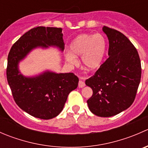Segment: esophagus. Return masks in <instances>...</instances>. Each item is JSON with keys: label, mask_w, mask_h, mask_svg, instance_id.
<instances>
[{"label": "esophagus", "mask_w": 148, "mask_h": 148, "mask_svg": "<svg viewBox=\"0 0 148 148\" xmlns=\"http://www.w3.org/2000/svg\"><path fill=\"white\" fill-rule=\"evenodd\" d=\"M84 86H85L84 82L82 81V80H79V87L82 88V87H84Z\"/></svg>", "instance_id": "1"}]
</instances>
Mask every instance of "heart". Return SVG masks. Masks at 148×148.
Wrapping results in <instances>:
<instances>
[{
  "instance_id": "heart-1",
  "label": "heart",
  "mask_w": 148,
  "mask_h": 148,
  "mask_svg": "<svg viewBox=\"0 0 148 148\" xmlns=\"http://www.w3.org/2000/svg\"><path fill=\"white\" fill-rule=\"evenodd\" d=\"M107 49V40L102 34H79L71 41V53H66L65 59L71 64H76V56H82L84 68L89 71H95L102 65Z\"/></svg>"
}]
</instances>
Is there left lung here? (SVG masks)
Returning <instances> with one entry per match:
<instances>
[{"label":"left lung","instance_id":"left-lung-1","mask_svg":"<svg viewBox=\"0 0 148 148\" xmlns=\"http://www.w3.org/2000/svg\"><path fill=\"white\" fill-rule=\"evenodd\" d=\"M109 40V58L86 80L93 95L87 100L90 111L102 117L116 115L135 100L141 79V63L136 48L123 34L104 26Z\"/></svg>","mask_w":148,"mask_h":148}]
</instances>
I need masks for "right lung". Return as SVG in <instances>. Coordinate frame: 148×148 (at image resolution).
<instances>
[{"label": "right lung", "mask_w": 148, "mask_h": 148, "mask_svg": "<svg viewBox=\"0 0 148 148\" xmlns=\"http://www.w3.org/2000/svg\"><path fill=\"white\" fill-rule=\"evenodd\" d=\"M56 46L64 49L62 28L38 26L25 33L10 49L6 76L13 99L21 110L33 117L49 120L62 111L70 92L77 89L79 79L73 73L45 71L36 77L20 73L18 63L36 47Z\"/></svg>", "instance_id": "add662e5"}]
</instances>
